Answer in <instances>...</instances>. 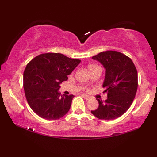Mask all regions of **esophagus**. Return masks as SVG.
Listing matches in <instances>:
<instances>
[{"mask_svg":"<svg viewBox=\"0 0 157 157\" xmlns=\"http://www.w3.org/2000/svg\"><path fill=\"white\" fill-rule=\"evenodd\" d=\"M82 96L83 97L84 99L86 100H89L90 99V97H89L88 95H82Z\"/></svg>","mask_w":157,"mask_h":157,"instance_id":"34e87169","label":"esophagus"}]
</instances>
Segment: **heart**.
Listing matches in <instances>:
<instances>
[{
    "mask_svg": "<svg viewBox=\"0 0 157 157\" xmlns=\"http://www.w3.org/2000/svg\"><path fill=\"white\" fill-rule=\"evenodd\" d=\"M95 66H98L95 65V64H89V68L91 69V68H92L95 67Z\"/></svg>",
    "mask_w": 157,
    "mask_h": 157,
    "instance_id": "heart-1",
    "label": "heart"
}]
</instances>
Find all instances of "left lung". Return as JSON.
<instances>
[{"mask_svg": "<svg viewBox=\"0 0 157 157\" xmlns=\"http://www.w3.org/2000/svg\"><path fill=\"white\" fill-rule=\"evenodd\" d=\"M92 59L100 62L106 70L102 86L107 92V99H97L99 106L91 113L101 120H113L132 104L138 88L136 68L129 57L118 51L100 52Z\"/></svg>", "mask_w": 157, "mask_h": 157, "instance_id": "obj_1", "label": "left lung"}]
</instances>
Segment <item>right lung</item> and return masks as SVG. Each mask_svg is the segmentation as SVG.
Wrapping results in <instances>:
<instances>
[{
  "instance_id": "obj_1",
  "label": "right lung",
  "mask_w": 157,
  "mask_h": 157,
  "mask_svg": "<svg viewBox=\"0 0 157 157\" xmlns=\"http://www.w3.org/2000/svg\"><path fill=\"white\" fill-rule=\"evenodd\" d=\"M80 62L61 53L49 52L28 63L23 73V88L28 105L36 115L50 121L68 113L74 95H61L58 90Z\"/></svg>"
}]
</instances>
